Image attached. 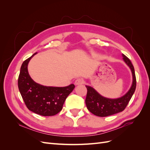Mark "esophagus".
I'll return each mask as SVG.
<instances>
[{
    "label": "esophagus",
    "mask_w": 150,
    "mask_h": 150,
    "mask_svg": "<svg viewBox=\"0 0 150 150\" xmlns=\"http://www.w3.org/2000/svg\"><path fill=\"white\" fill-rule=\"evenodd\" d=\"M76 85H80V84H82L83 83V79H81V78H78L77 79L75 82H74Z\"/></svg>",
    "instance_id": "esophagus-1"
}]
</instances>
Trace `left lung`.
<instances>
[{
	"label": "left lung",
	"mask_w": 150,
	"mask_h": 150,
	"mask_svg": "<svg viewBox=\"0 0 150 150\" xmlns=\"http://www.w3.org/2000/svg\"><path fill=\"white\" fill-rule=\"evenodd\" d=\"M122 56L123 57L122 58L123 61L129 66L132 72V85L128 91L124 96L116 99H110L103 97L93 88L86 86L88 90L85 100L86 106L88 110L94 115L99 117H106L122 111L128 105L135 91L137 80H136L134 67L131 61L123 54H122Z\"/></svg>",
	"instance_id": "obj_1"
}]
</instances>
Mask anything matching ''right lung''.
<instances>
[{
	"label": "right lung",
	"mask_w": 150,
	"mask_h": 150,
	"mask_svg": "<svg viewBox=\"0 0 150 150\" xmlns=\"http://www.w3.org/2000/svg\"><path fill=\"white\" fill-rule=\"evenodd\" d=\"M36 54L22 63L18 78V88L30 111L44 116H54L62 110L66 99L75 86L71 84L66 87H52L35 83L30 78L28 66L31 58Z\"/></svg>",
	"instance_id": "obj_1"
}]
</instances>
